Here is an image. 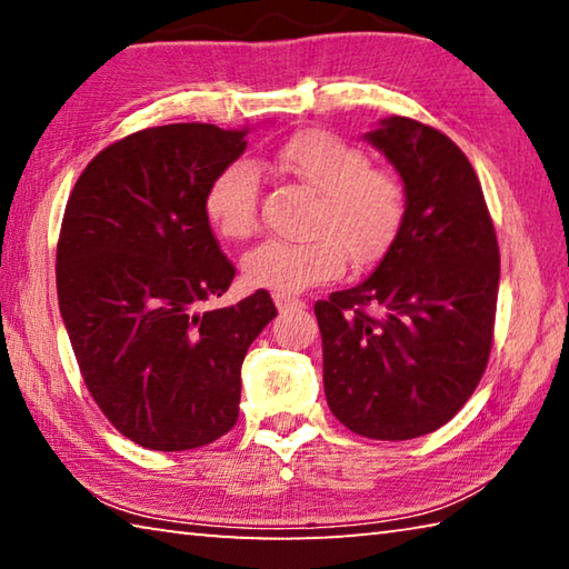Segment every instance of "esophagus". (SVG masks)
I'll list each match as a JSON object with an SVG mask.
<instances>
[{
	"label": "esophagus",
	"instance_id": "1",
	"mask_svg": "<svg viewBox=\"0 0 569 569\" xmlns=\"http://www.w3.org/2000/svg\"><path fill=\"white\" fill-rule=\"evenodd\" d=\"M273 301L278 306V311H288V308H301L303 306L301 298H291V296H283V293H273Z\"/></svg>",
	"mask_w": 569,
	"mask_h": 569
}]
</instances>
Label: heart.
I'll return each instance as SVG.
<instances>
[{
    "mask_svg": "<svg viewBox=\"0 0 569 569\" xmlns=\"http://www.w3.org/2000/svg\"><path fill=\"white\" fill-rule=\"evenodd\" d=\"M268 166L319 192L308 240H266L243 261L248 286L291 296L331 281L346 266H371L387 256L407 216L401 180L373 168L369 152L326 130H301L273 150ZM261 176L233 160L210 178L203 213L226 240H246L258 228Z\"/></svg>",
    "mask_w": 569,
    "mask_h": 569,
    "instance_id": "b5f03b06",
    "label": "heart"
}]
</instances>
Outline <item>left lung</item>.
Here are the masks:
<instances>
[{
	"label": "left lung",
	"mask_w": 569,
	"mask_h": 569,
	"mask_svg": "<svg viewBox=\"0 0 569 569\" xmlns=\"http://www.w3.org/2000/svg\"><path fill=\"white\" fill-rule=\"evenodd\" d=\"M399 170L407 216L361 286L316 301L323 389L353 435H429L475 393L495 341L499 246L479 178L431 124L389 118L366 134Z\"/></svg>",
	"instance_id": "left-lung-1"
}]
</instances>
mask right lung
<instances>
[{"label": "right lung", "instance_id": "1", "mask_svg": "<svg viewBox=\"0 0 569 569\" xmlns=\"http://www.w3.org/2000/svg\"><path fill=\"white\" fill-rule=\"evenodd\" d=\"M246 130L160 124L90 160L57 240V298L94 403L156 451L206 447L236 427L240 366L276 319L268 291L208 311L236 266L203 213L210 178Z\"/></svg>", "mask_w": 569, "mask_h": 569}]
</instances>
